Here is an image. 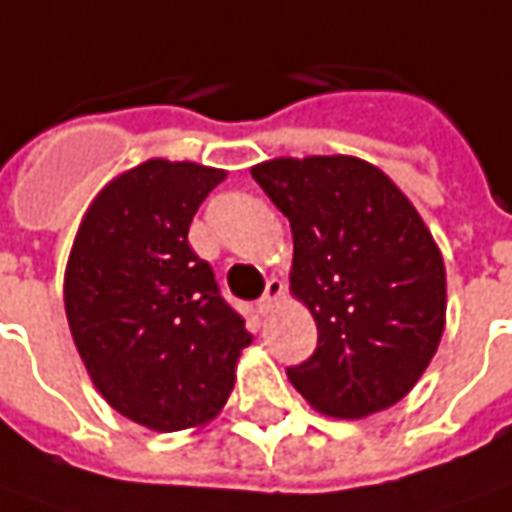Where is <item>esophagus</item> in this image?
<instances>
[{
  "label": "esophagus",
  "mask_w": 512,
  "mask_h": 512,
  "mask_svg": "<svg viewBox=\"0 0 512 512\" xmlns=\"http://www.w3.org/2000/svg\"><path fill=\"white\" fill-rule=\"evenodd\" d=\"M283 294H285V285L280 283V280H269V283H266V294H263L260 302H257V314L269 316L271 311H274V305L283 300Z\"/></svg>",
  "instance_id": "34e87169"
}]
</instances>
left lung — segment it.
I'll list each match as a JSON object with an SVG mask.
<instances>
[{"instance_id": "1", "label": "left lung", "mask_w": 512, "mask_h": 512, "mask_svg": "<svg viewBox=\"0 0 512 512\" xmlns=\"http://www.w3.org/2000/svg\"><path fill=\"white\" fill-rule=\"evenodd\" d=\"M252 179L291 224V291L319 330L288 381L333 417L398 403L446 328V266L412 201L356 156L271 159Z\"/></svg>"}]
</instances>
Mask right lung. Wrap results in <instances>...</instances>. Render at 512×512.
I'll return each instance as SVG.
<instances>
[{
	"label": "right lung",
	"instance_id": "right-lung-1",
	"mask_svg": "<svg viewBox=\"0 0 512 512\" xmlns=\"http://www.w3.org/2000/svg\"><path fill=\"white\" fill-rule=\"evenodd\" d=\"M224 170L148 159L92 201L66 263L64 305L97 392L154 431L218 415L252 336L190 249V221Z\"/></svg>",
	"mask_w": 512,
	"mask_h": 512
}]
</instances>
